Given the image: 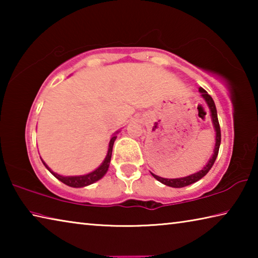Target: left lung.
<instances>
[{
	"label": "left lung",
	"mask_w": 258,
	"mask_h": 258,
	"mask_svg": "<svg viewBox=\"0 0 258 258\" xmlns=\"http://www.w3.org/2000/svg\"><path fill=\"white\" fill-rule=\"evenodd\" d=\"M199 92L202 94V98L206 101L207 106L209 108V111H211V116H212V123L214 126V130H215L216 137H215V147H214V154L212 155L211 158L207 161V164L204 166L203 169H200L199 172L191 174V175H187L184 177H178V178H164L160 177L156 174L151 173V175L154 176L157 181H159L160 183H163L165 185L172 186V187H183L186 185H190L192 183L199 181L200 178H203L206 174L209 172V169L212 168V166L214 165L216 160V157L218 155V149H220V145H221V128H220V124H218V119H217V111H216V107H215V102L212 99L211 95H209L206 91H205L203 87H199Z\"/></svg>",
	"instance_id": "1"
}]
</instances>
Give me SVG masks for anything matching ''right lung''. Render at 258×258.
<instances>
[{
  "mask_svg": "<svg viewBox=\"0 0 258 258\" xmlns=\"http://www.w3.org/2000/svg\"><path fill=\"white\" fill-rule=\"evenodd\" d=\"M117 133H118V132H116L115 134H113L112 137H111V139H110V142H109V148H108L107 156H106V158H104V160L102 161V164L100 165L97 169H94L93 172H91L89 174H85V175L62 176V175H60V174H58V173H54L53 171H51V168L43 160H42V163L44 164V166L47 168V171H49L52 174V175L58 178L59 181L64 183V184H66V185L72 186V187L87 186V185L92 184V183H94V182L99 181L100 178H102L104 175H106V173L108 172L109 165H110V159H111L112 146H113V142H115V140L117 138L116 137Z\"/></svg>",
  "mask_w": 258,
  "mask_h": 258,
  "instance_id": "add662e5",
  "label": "right lung"
}]
</instances>
